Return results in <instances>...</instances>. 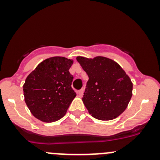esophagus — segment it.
Returning <instances> with one entry per match:
<instances>
[{
  "mask_svg": "<svg viewBox=\"0 0 160 160\" xmlns=\"http://www.w3.org/2000/svg\"><path fill=\"white\" fill-rule=\"evenodd\" d=\"M83 92H84V90L81 89V90H78V91H77V94H78L79 97H82V96H83Z\"/></svg>",
  "mask_w": 160,
  "mask_h": 160,
  "instance_id": "34e87169",
  "label": "esophagus"
}]
</instances>
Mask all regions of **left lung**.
<instances>
[{
	"mask_svg": "<svg viewBox=\"0 0 160 160\" xmlns=\"http://www.w3.org/2000/svg\"><path fill=\"white\" fill-rule=\"evenodd\" d=\"M77 60L89 77L82 100L90 114L101 121L118 117L132 96L133 84L129 77L109 58L77 56Z\"/></svg>",
	"mask_w": 160,
	"mask_h": 160,
	"instance_id": "8db88e82",
	"label": "left lung"
}]
</instances>
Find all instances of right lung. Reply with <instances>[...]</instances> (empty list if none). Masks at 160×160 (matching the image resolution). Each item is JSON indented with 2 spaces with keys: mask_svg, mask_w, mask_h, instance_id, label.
I'll return each mask as SVG.
<instances>
[{
  "mask_svg": "<svg viewBox=\"0 0 160 160\" xmlns=\"http://www.w3.org/2000/svg\"><path fill=\"white\" fill-rule=\"evenodd\" d=\"M73 60L54 56L40 62L23 85L25 101L34 117L43 122H56L67 113L76 93L69 70Z\"/></svg>",
  "mask_w": 160,
  "mask_h": 160,
  "instance_id": "obj_1",
  "label": "right lung"
}]
</instances>
